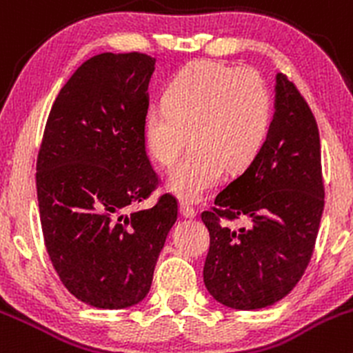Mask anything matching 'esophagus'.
I'll return each mask as SVG.
<instances>
[{
  "instance_id": "34e87169",
  "label": "esophagus",
  "mask_w": 353,
  "mask_h": 353,
  "mask_svg": "<svg viewBox=\"0 0 353 353\" xmlns=\"http://www.w3.org/2000/svg\"><path fill=\"white\" fill-rule=\"evenodd\" d=\"M179 211H181V216H184V218H194L196 216L194 208L189 205L188 201H181L179 203Z\"/></svg>"
}]
</instances>
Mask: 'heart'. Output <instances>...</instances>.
Here are the masks:
<instances>
[{
  "mask_svg": "<svg viewBox=\"0 0 353 353\" xmlns=\"http://www.w3.org/2000/svg\"><path fill=\"white\" fill-rule=\"evenodd\" d=\"M272 125V96L255 70L191 62L164 89V106H148L142 121L148 154L176 164L188 139L192 147L167 177V189L196 201L259 155ZM190 137H187V133Z\"/></svg>",
  "mask_w": 353,
  "mask_h": 353,
  "instance_id": "b5f03b06",
  "label": "heart"
}]
</instances>
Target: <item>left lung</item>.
Segmentation results:
<instances>
[{"mask_svg": "<svg viewBox=\"0 0 353 353\" xmlns=\"http://www.w3.org/2000/svg\"><path fill=\"white\" fill-rule=\"evenodd\" d=\"M269 137L247 169L203 211V279L218 303L261 310L288 296L313 255L325 206L318 125L294 84L276 76ZM247 219L232 229L226 221Z\"/></svg>", "mask_w": 353, "mask_h": 353, "instance_id": "left-lung-1", "label": "left lung"}]
</instances>
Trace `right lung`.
I'll list each match as a JSON object with an SVG mask.
<instances>
[{
	"instance_id": "right-lung-1",
	"label": "right lung",
	"mask_w": 353,
	"mask_h": 353,
	"mask_svg": "<svg viewBox=\"0 0 353 353\" xmlns=\"http://www.w3.org/2000/svg\"><path fill=\"white\" fill-rule=\"evenodd\" d=\"M155 59L105 52L84 62L52 105L37 159L40 223L52 265L72 296L101 310L148 294L177 203L157 184L142 121Z\"/></svg>"
}]
</instances>
